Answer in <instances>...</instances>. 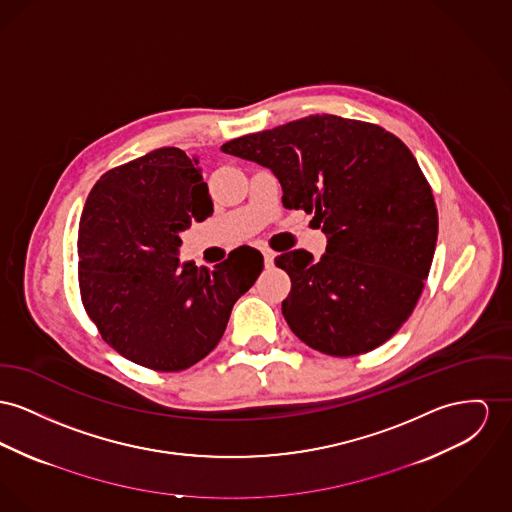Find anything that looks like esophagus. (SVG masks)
Wrapping results in <instances>:
<instances>
[{"label":"esophagus","mask_w":512,"mask_h":512,"mask_svg":"<svg viewBox=\"0 0 512 512\" xmlns=\"http://www.w3.org/2000/svg\"><path fill=\"white\" fill-rule=\"evenodd\" d=\"M262 254H264V264H266V266H272L275 252L270 250V248H262Z\"/></svg>","instance_id":"34e87169"}]
</instances>
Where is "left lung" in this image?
<instances>
[{"mask_svg": "<svg viewBox=\"0 0 512 512\" xmlns=\"http://www.w3.org/2000/svg\"><path fill=\"white\" fill-rule=\"evenodd\" d=\"M221 149L270 169L283 205L312 213L328 240L320 260L307 250L275 258L291 277L281 312L293 334L334 357L390 340L417 305L439 233L408 147L375 124L316 114Z\"/></svg>", "mask_w": 512, "mask_h": 512, "instance_id": "left-lung-1", "label": "left lung"}]
</instances>
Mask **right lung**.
Returning <instances> with one entry per match:
<instances>
[{
  "label": "right lung",
  "mask_w": 512,
  "mask_h": 512,
  "mask_svg": "<svg viewBox=\"0 0 512 512\" xmlns=\"http://www.w3.org/2000/svg\"><path fill=\"white\" fill-rule=\"evenodd\" d=\"M211 213L198 157L178 147L155 149L93 186L77 239L81 301L128 361L165 373L202 361L264 270L252 246L211 270L180 262V235Z\"/></svg>",
  "instance_id": "obj_1"
}]
</instances>
